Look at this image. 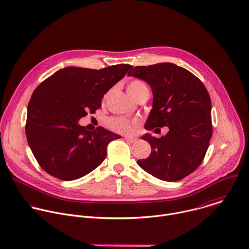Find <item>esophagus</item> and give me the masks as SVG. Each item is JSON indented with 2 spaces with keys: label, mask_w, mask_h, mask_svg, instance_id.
<instances>
[{
  "label": "esophagus",
  "mask_w": 249,
  "mask_h": 249,
  "mask_svg": "<svg viewBox=\"0 0 249 249\" xmlns=\"http://www.w3.org/2000/svg\"><path fill=\"white\" fill-rule=\"evenodd\" d=\"M125 140H126L127 142H129V143H135V142L137 141V139L132 138V137H125Z\"/></svg>",
  "instance_id": "1"
}]
</instances>
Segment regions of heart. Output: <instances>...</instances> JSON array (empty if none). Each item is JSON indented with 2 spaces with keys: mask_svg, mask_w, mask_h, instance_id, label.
Listing matches in <instances>:
<instances>
[{
  "mask_svg": "<svg viewBox=\"0 0 249 249\" xmlns=\"http://www.w3.org/2000/svg\"><path fill=\"white\" fill-rule=\"evenodd\" d=\"M146 88L147 86L144 83H142L140 81H132L127 86V91L135 99L137 95ZM107 126L111 130L123 134L129 133L132 129V123L124 118H111L108 120Z\"/></svg>",
  "mask_w": 249,
  "mask_h": 249,
  "instance_id": "b5f03b06",
  "label": "heart"
}]
</instances>
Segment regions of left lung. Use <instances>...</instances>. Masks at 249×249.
<instances>
[{
  "instance_id": "left-lung-1",
  "label": "left lung",
  "mask_w": 249,
  "mask_h": 249,
  "mask_svg": "<svg viewBox=\"0 0 249 249\" xmlns=\"http://www.w3.org/2000/svg\"><path fill=\"white\" fill-rule=\"evenodd\" d=\"M128 76L147 82L152 89L153 108L145 129H169L161 138L150 133L141 137L149 142L152 153L138 165L160 180L184 178L202 162L212 137V103L205 86L172 63L131 67Z\"/></svg>"
}]
</instances>
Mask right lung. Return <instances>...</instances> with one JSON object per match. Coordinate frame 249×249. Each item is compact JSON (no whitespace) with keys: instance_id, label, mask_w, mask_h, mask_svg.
<instances>
[{"instance_id":"right-lung-1","label":"right lung","mask_w":249,"mask_h":249,"mask_svg":"<svg viewBox=\"0 0 249 249\" xmlns=\"http://www.w3.org/2000/svg\"><path fill=\"white\" fill-rule=\"evenodd\" d=\"M130 68L127 64L100 70L65 67L34 90L25 134L34 158L47 173L76 180L104 160L107 145L121 136L103 127L88 131L79 120L100 107L104 94Z\"/></svg>"}]
</instances>
